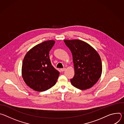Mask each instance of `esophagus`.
Here are the masks:
<instances>
[{
	"label": "esophagus",
	"mask_w": 124,
	"mask_h": 124,
	"mask_svg": "<svg viewBox=\"0 0 124 124\" xmlns=\"http://www.w3.org/2000/svg\"><path fill=\"white\" fill-rule=\"evenodd\" d=\"M66 70V68H61V69H60V70H61V72H63V71H64V70Z\"/></svg>",
	"instance_id": "esophagus-1"
}]
</instances>
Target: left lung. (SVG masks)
I'll return each mask as SVG.
<instances>
[{"mask_svg": "<svg viewBox=\"0 0 124 124\" xmlns=\"http://www.w3.org/2000/svg\"><path fill=\"white\" fill-rule=\"evenodd\" d=\"M71 51L75 76L70 82L75 87L85 90L98 81L102 73V63L97 51L87 43L79 40L64 41Z\"/></svg>", "mask_w": 124, "mask_h": 124, "instance_id": "obj_1", "label": "left lung"}]
</instances>
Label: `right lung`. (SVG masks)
Segmentation results:
<instances>
[{
  "instance_id": "add662e5",
  "label": "right lung",
  "mask_w": 124,
  "mask_h": 124,
  "mask_svg": "<svg viewBox=\"0 0 124 124\" xmlns=\"http://www.w3.org/2000/svg\"><path fill=\"white\" fill-rule=\"evenodd\" d=\"M55 41H44L35 46L25 55L22 77L28 86L36 91H45L54 86L59 72L51 65L49 53Z\"/></svg>"
}]
</instances>
